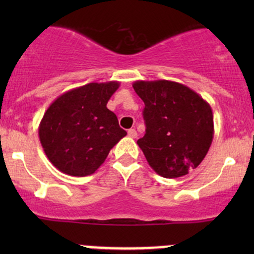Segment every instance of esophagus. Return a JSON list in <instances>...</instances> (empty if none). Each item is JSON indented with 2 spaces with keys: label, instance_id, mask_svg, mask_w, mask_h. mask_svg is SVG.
<instances>
[{
  "label": "esophagus",
  "instance_id": "1",
  "mask_svg": "<svg viewBox=\"0 0 254 254\" xmlns=\"http://www.w3.org/2000/svg\"><path fill=\"white\" fill-rule=\"evenodd\" d=\"M127 135H129L130 137H132V139H135V137L137 136V132L135 129H130V130H127Z\"/></svg>",
  "mask_w": 254,
  "mask_h": 254
}]
</instances>
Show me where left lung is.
Returning <instances> with one entry per match:
<instances>
[{
    "label": "left lung",
    "mask_w": 254,
    "mask_h": 254,
    "mask_svg": "<svg viewBox=\"0 0 254 254\" xmlns=\"http://www.w3.org/2000/svg\"><path fill=\"white\" fill-rule=\"evenodd\" d=\"M145 103L146 134L137 140L148 165L165 178H178L198 167L214 137L210 104L178 82L136 81L132 84Z\"/></svg>",
    "instance_id": "left-lung-1"
}]
</instances>
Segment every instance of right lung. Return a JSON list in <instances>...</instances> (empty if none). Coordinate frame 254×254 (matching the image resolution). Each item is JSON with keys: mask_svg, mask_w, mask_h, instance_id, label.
<instances>
[{"mask_svg": "<svg viewBox=\"0 0 254 254\" xmlns=\"http://www.w3.org/2000/svg\"><path fill=\"white\" fill-rule=\"evenodd\" d=\"M119 82L92 83L65 92L49 106L39 139L51 163L68 176L93 175L127 135L107 103Z\"/></svg>", "mask_w": 254, "mask_h": 254, "instance_id": "add662e5", "label": "right lung"}]
</instances>
